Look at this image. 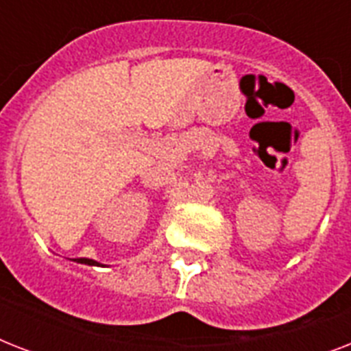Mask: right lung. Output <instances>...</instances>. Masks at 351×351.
Wrapping results in <instances>:
<instances>
[{"label": "right lung", "instance_id": "1", "mask_svg": "<svg viewBox=\"0 0 351 351\" xmlns=\"http://www.w3.org/2000/svg\"><path fill=\"white\" fill-rule=\"evenodd\" d=\"M74 262H80V264H87V266H100V262L93 261V258H74Z\"/></svg>", "mask_w": 351, "mask_h": 351}]
</instances>
